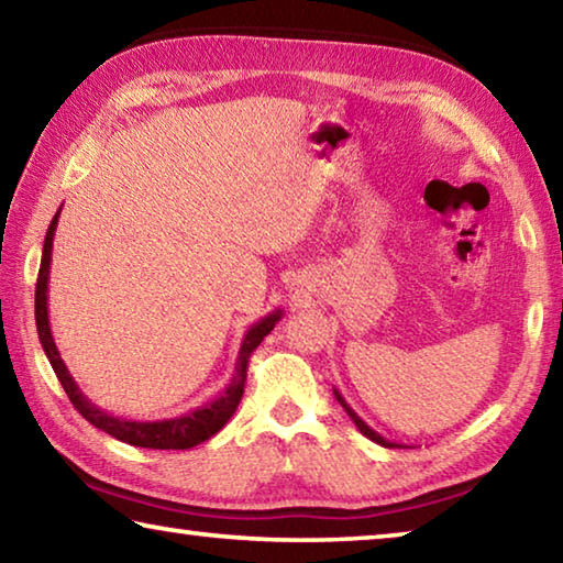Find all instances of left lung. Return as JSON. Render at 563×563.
<instances>
[{"instance_id":"8db88e82","label":"left lung","mask_w":563,"mask_h":563,"mask_svg":"<svg viewBox=\"0 0 563 563\" xmlns=\"http://www.w3.org/2000/svg\"><path fill=\"white\" fill-rule=\"evenodd\" d=\"M332 393H335V397H338V402L342 405V409H345V412L350 415V419H352V422H355V427H357V430L362 432V434H365L367 437V440H373V442H377V444H383V446H402V444H397V442H389V440H385V437L383 434H379V432H375L373 430V427H369L367 422H365V419H362V417H357V412H355V409H352L347 402H345V397H342L340 393H338V389H332Z\"/></svg>"}]
</instances>
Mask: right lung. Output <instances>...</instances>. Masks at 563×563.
Here are the masks:
<instances>
[{"instance_id": "1", "label": "right lung", "mask_w": 563, "mask_h": 563, "mask_svg": "<svg viewBox=\"0 0 563 563\" xmlns=\"http://www.w3.org/2000/svg\"><path fill=\"white\" fill-rule=\"evenodd\" d=\"M59 213L62 208L56 211L52 218L49 231H46L44 238V251H42V265H40V278H36V295H34V316H36V332H40V342L44 347V355L49 360V365L54 367L56 377L64 387V393L69 395L71 405L79 409V415L91 422L93 427H99L101 432H107L117 440L133 444V446H146V450H190V446L201 444L206 440L223 430V424L233 417L238 409V402L243 397V387H245V375H247V357L251 352L261 345L263 338L275 328V322L283 318V310H273L268 316L261 318L251 330L245 332V338L241 342V352H238L235 360V369L228 387L221 395L211 402H206L201 407L190 409V412L174 417V419H158V422H139V419H123V417H113L107 409H101L91 402V399L81 393L79 385L74 383V377L69 375V367L64 365V360L56 350V342L52 335V325H49V265H52V247H54V231L56 223H59Z\"/></svg>"}]
</instances>
